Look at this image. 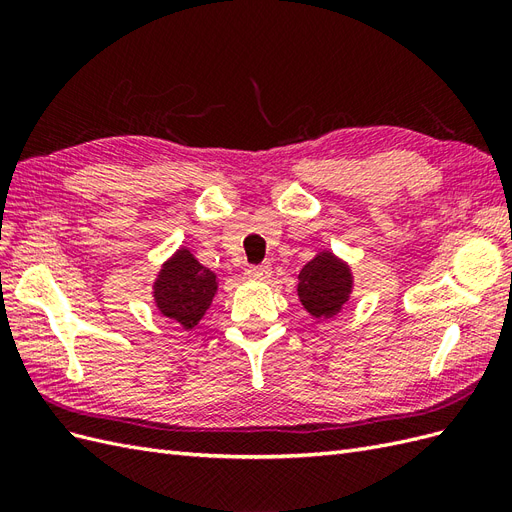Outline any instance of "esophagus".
<instances>
[{"label":"esophagus","instance_id":"esophagus-1","mask_svg":"<svg viewBox=\"0 0 512 512\" xmlns=\"http://www.w3.org/2000/svg\"><path fill=\"white\" fill-rule=\"evenodd\" d=\"M271 273H273L271 265H254V267L247 269V280H252V282H265V280H269Z\"/></svg>","mask_w":512,"mask_h":512}]
</instances>
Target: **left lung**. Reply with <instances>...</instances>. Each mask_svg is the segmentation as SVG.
<instances>
[{"mask_svg":"<svg viewBox=\"0 0 512 512\" xmlns=\"http://www.w3.org/2000/svg\"><path fill=\"white\" fill-rule=\"evenodd\" d=\"M352 290L354 273L350 262L329 247H322L299 271V301L305 312L320 322L342 312L352 297Z\"/></svg>","mask_w":512,"mask_h":512,"instance_id":"8db88e82","label":"left lung"}]
</instances>
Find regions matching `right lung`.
I'll return each mask as SVG.
<instances>
[{
    "label": "right lung",
    "mask_w": 512,
    "mask_h": 512,
    "mask_svg": "<svg viewBox=\"0 0 512 512\" xmlns=\"http://www.w3.org/2000/svg\"><path fill=\"white\" fill-rule=\"evenodd\" d=\"M218 286V275L200 265L192 250L181 245L162 262L151 284V297L166 320L177 322L183 331H192L211 307Z\"/></svg>",
    "instance_id": "obj_1"
}]
</instances>
